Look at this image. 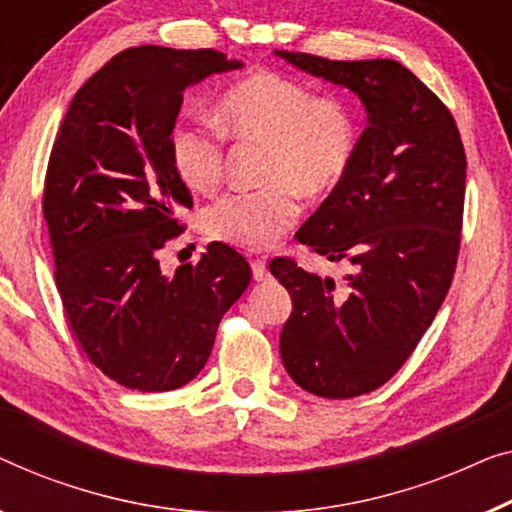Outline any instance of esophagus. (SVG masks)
<instances>
[{"label":"esophagus","mask_w":512,"mask_h":512,"mask_svg":"<svg viewBox=\"0 0 512 512\" xmlns=\"http://www.w3.org/2000/svg\"><path fill=\"white\" fill-rule=\"evenodd\" d=\"M250 266H253L255 280H266V278H269V269H266V259L264 257H255L253 262H250Z\"/></svg>","instance_id":"esophagus-1"}]
</instances>
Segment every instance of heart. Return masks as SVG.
Instances as JSON below:
<instances>
[{"label": "heart", "instance_id": "obj_1", "mask_svg": "<svg viewBox=\"0 0 512 512\" xmlns=\"http://www.w3.org/2000/svg\"><path fill=\"white\" fill-rule=\"evenodd\" d=\"M215 115L220 127L178 122L169 136V160L190 190L208 192L225 176V134L266 143V185L222 194L206 211V232L232 246H273L299 218V190L327 194L355 164L359 122L352 106L338 95H315L290 76L262 71L243 78L222 92Z\"/></svg>", "mask_w": 512, "mask_h": 512}]
</instances>
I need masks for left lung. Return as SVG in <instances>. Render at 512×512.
Returning a JSON list of instances; mask_svg holds the SVG:
<instances>
[{
    "label": "left lung",
    "instance_id": "left-lung-1",
    "mask_svg": "<svg viewBox=\"0 0 512 512\" xmlns=\"http://www.w3.org/2000/svg\"><path fill=\"white\" fill-rule=\"evenodd\" d=\"M294 67L355 92L369 113L355 164L297 241L352 273H308L290 257L269 269L292 294L280 334L290 378L325 399L378 390L434 322L462 243L466 153L448 106L394 60L341 62L276 50Z\"/></svg>",
    "mask_w": 512,
    "mask_h": 512
}]
</instances>
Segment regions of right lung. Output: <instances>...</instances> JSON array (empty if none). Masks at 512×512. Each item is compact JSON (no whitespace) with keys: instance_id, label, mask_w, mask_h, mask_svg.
Here are the masks:
<instances>
[{"instance_id":"add662e5","label":"right lung","mask_w":512,"mask_h":512,"mask_svg":"<svg viewBox=\"0 0 512 512\" xmlns=\"http://www.w3.org/2000/svg\"><path fill=\"white\" fill-rule=\"evenodd\" d=\"M213 48H127L71 99L43 185L55 285L92 364L129 390L190 383L250 285L248 259L213 241L197 264L160 269L192 194L169 160L183 92L239 69Z\"/></svg>"}]
</instances>
